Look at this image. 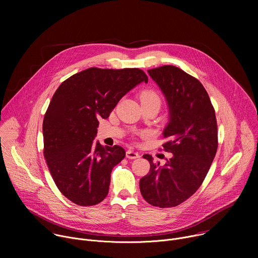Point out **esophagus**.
Listing matches in <instances>:
<instances>
[{
	"instance_id": "34e87169",
	"label": "esophagus",
	"mask_w": 258,
	"mask_h": 258,
	"mask_svg": "<svg viewBox=\"0 0 258 258\" xmlns=\"http://www.w3.org/2000/svg\"><path fill=\"white\" fill-rule=\"evenodd\" d=\"M125 156L126 158L128 159H136V158H139L140 157V154L138 152H135L133 150H127L126 153H125Z\"/></svg>"
}]
</instances>
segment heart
<instances>
[{
	"label": "heart",
	"mask_w": 258,
	"mask_h": 258,
	"mask_svg": "<svg viewBox=\"0 0 258 258\" xmlns=\"http://www.w3.org/2000/svg\"><path fill=\"white\" fill-rule=\"evenodd\" d=\"M142 105H158L161 104V96L153 89H145L140 94Z\"/></svg>",
	"instance_id": "b5f03b06"
}]
</instances>
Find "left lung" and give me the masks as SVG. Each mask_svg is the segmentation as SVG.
Listing matches in <instances>:
<instances>
[{
  "label": "left lung",
  "instance_id": "left-lung-1",
  "mask_svg": "<svg viewBox=\"0 0 258 258\" xmlns=\"http://www.w3.org/2000/svg\"><path fill=\"white\" fill-rule=\"evenodd\" d=\"M162 91L169 109L163 131V150L172 153L163 166L153 162L140 179L144 199L160 208L174 207L190 198L201 186L217 150L214 108L202 84L178 67L164 65L148 70Z\"/></svg>",
  "mask_w": 258,
  "mask_h": 258
}]
</instances>
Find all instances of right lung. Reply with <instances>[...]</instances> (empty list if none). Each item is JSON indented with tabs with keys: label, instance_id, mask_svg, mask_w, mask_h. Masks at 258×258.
Wrapping results in <instances>:
<instances>
[{
	"label": "right lung",
	"instance_id": "obj_1",
	"mask_svg": "<svg viewBox=\"0 0 258 258\" xmlns=\"http://www.w3.org/2000/svg\"><path fill=\"white\" fill-rule=\"evenodd\" d=\"M148 77L139 68L91 67L64 81L43 122L44 156L59 191L81 206L108 194L113 167L125 156L120 146L93 141L99 119L108 118L119 100Z\"/></svg>",
	"mask_w": 258,
	"mask_h": 258
}]
</instances>
